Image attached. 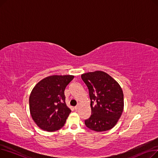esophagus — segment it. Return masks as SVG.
<instances>
[{
    "label": "esophagus",
    "instance_id": "34e87169",
    "mask_svg": "<svg viewBox=\"0 0 158 158\" xmlns=\"http://www.w3.org/2000/svg\"><path fill=\"white\" fill-rule=\"evenodd\" d=\"M79 108V106H76L74 107V109L76 110H77Z\"/></svg>",
    "mask_w": 158,
    "mask_h": 158
}]
</instances>
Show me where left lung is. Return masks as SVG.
<instances>
[{"mask_svg": "<svg viewBox=\"0 0 158 158\" xmlns=\"http://www.w3.org/2000/svg\"><path fill=\"white\" fill-rule=\"evenodd\" d=\"M81 78L88 88L92 109V114L85 121V125L97 132L112 129L123 111V94L121 86L103 71L87 72L82 74Z\"/></svg>", "mask_w": 158, "mask_h": 158, "instance_id": "8db88e82", "label": "left lung"}]
</instances>
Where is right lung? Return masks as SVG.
Listing matches in <instances>:
<instances>
[{
	"label": "right lung",
	"instance_id": "add662e5",
	"mask_svg": "<svg viewBox=\"0 0 158 158\" xmlns=\"http://www.w3.org/2000/svg\"><path fill=\"white\" fill-rule=\"evenodd\" d=\"M74 76H48L39 81L29 96L32 120L42 130L53 132L64 125L71 110L65 103L64 89Z\"/></svg>",
	"mask_w": 158,
	"mask_h": 158
}]
</instances>
